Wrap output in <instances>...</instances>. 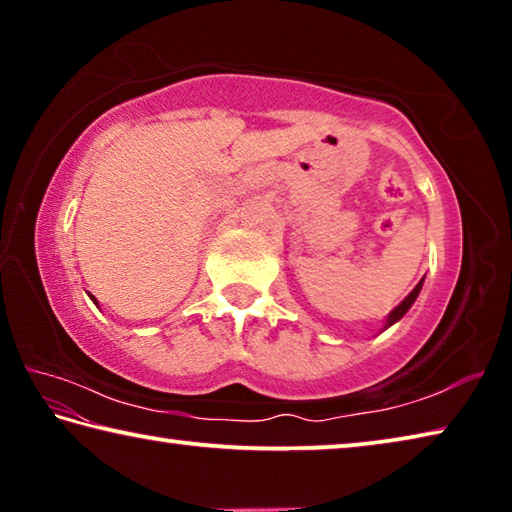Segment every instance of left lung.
Segmentation results:
<instances>
[{"label": "left lung", "mask_w": 512, "mask_h": 512, "mask_svg": "<svg viewBox=\"0 0 512 512\" xmlns=\"http://www.w3.org/2000/svg\"><path fill=\"white\" fill-rule=\"evenodd\" d=\"M422 282H424V277H422V280H420L418 284H415V289L409 293V296H406V298L400 302V305H397V307L391 311V314H388L386 327H391L393 323H397V320H400V318L406 314V311L411 309V305L415 302V298H418V293H420V289H422Z\"/></svg>", "instance_id": "obj_1"}]
</instances>
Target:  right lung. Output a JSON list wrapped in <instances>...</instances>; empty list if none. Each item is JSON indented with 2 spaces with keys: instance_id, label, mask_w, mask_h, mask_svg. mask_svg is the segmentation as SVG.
I'll list each match as a JSON object with an SVG mask.
<instances>
[{
  "instance_id": "1",
  "label": "right lung",
  "mask_w": 512,
  "mask_h": 512,
  "mask_svg": "<svg viewBox=\"0 0 512 512\" xmlns=\"http://www.w3.org/2000/svg\"><path fill=\"white\" fill-rule=\"evenodd\" d=\"M92 300H94V298H92ZM94 305H97V300H94Z\"/></svg>"
}]
</instances>
